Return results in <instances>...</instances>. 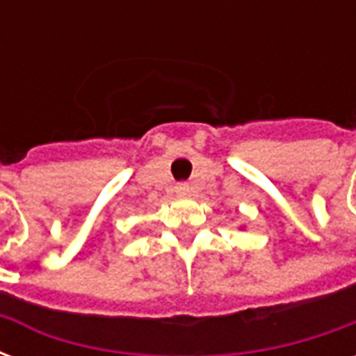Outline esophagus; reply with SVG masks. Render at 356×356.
I'll list each match as a JSON object with an SVG mask.
<instances>
[{
    "instance_id": "obj_1",
    "label": "esophagus",
    "mask_w": 356,
    "mask_h": 356,
    "mask_svg": "<svg viewBox=\"0 0 356 356\" xmlns=\"http://www.w3.org/2000/svg\"><path fill=\"white\" fill-rule=\"evenodd\" d=\"M175 191H177L179 194H186L188 193V185H186V183H179V185L175 186Z\"/></svg>"
}]
</instances>
